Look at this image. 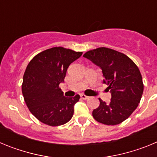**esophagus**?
<instances>
[{"instance_id":"esophagus-1","label":"esophagus","mask_w":157,"mask_h":157,"mask_svg":"<svg viewBox=\"0 0 157 157\" xmlns=\"http://www.w3.org/2000/svg\"><path fill=\"white\" fill-rule=\"evenodd\" d=\"M80 97H81L82 99H83V100H86V99H88V98H89L88 96L85 95V94H80Z\"/></svg>"}]
</instances>
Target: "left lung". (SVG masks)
<instances>
[{"label": "left lung", "instance_id": "obj_1", "mask_svg": "<svg viewBox=\"0 0 157 157\" xmlns=\"http://www.w3.org/2000/svg\"><path fill=\"white\" fill-rule=\"evenodd\" d=\"M83 56L101 67L104 83L112 94L109 104L99 98L100 105L93 111V117L105 125L120 124L137 109L143 94L138 66L125 54L105 47L88 51Z\"/></svg>", "mask_w": 157, "mask_h": 157}]
</instances>
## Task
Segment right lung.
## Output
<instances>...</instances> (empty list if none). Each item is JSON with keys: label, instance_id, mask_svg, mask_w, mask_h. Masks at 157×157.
<instances>
[{"label": "right lung", "instance_id": "right-lung-1", "mask_svg": "<svg viewBox=\"0 0 157 157\" xmlns=\"http://www.w3.org/2000/svg\"><path fill=\"white\" fill-rule=\"evenodd\" d=\"M63 47H53L37 54L23 75L22 93L34 117L51 127L65 124L73 116L80 96L66 98L59 85L64 81L69 65L82 56Z\"/></svg>", "mask_w": 157, "mask_h": 157}]
</instances>
